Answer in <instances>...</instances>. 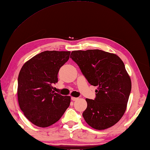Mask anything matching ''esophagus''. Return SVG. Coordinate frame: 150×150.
<instances>
[{"instance_id":"1","label":"esophagus","mask_w":150,"mask_h":150,"mask_svg":"<svg viewBox=\"0 0 150 150\" xmlns=\"http://www.w3.org/2000/svg\"><path fill=\"white\" fill-rule=\"evenodd\" d=\"M79 98H76V97H71V100H73V101H76V100H77Z\"/></svg>"}]
</instances>
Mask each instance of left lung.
<instances>
[{"mask_svg":"<svg viewBox=\"0 0 150 150\" xmlns=\"http://www.w3.org/2000/svg\"><path fill=\"white\" fill-rule=\"evenodd\" d=\"M70 57L90 84L98 86L96 98L86 99L88 106L82 114L86 122L96 130L113 126L125 114L132 88L123 61L98 49L72 51Z\"/></svg>","mask_w":150,"mask_h":150,"instance_id":"1","label":"left lung"}]
</instances>
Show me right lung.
Here are the masks:
<instances>
[{"label":"right lung","instance_id":"obj_1","mask_svg":"<svg viewBox=\"0 0 150 150\" xmlns=\"http://www.w3.org/2000/svg\"><path fill=\"white\" fill-rule=\"evenodd\" d=\"M69 51H45L25 62L18 78V104L31 123L45 128L56 123L69 106L70 96L55 93L59 69L69 58Z\"/></svg>","mask_w":150,"mask_h":150}]
</instances>
